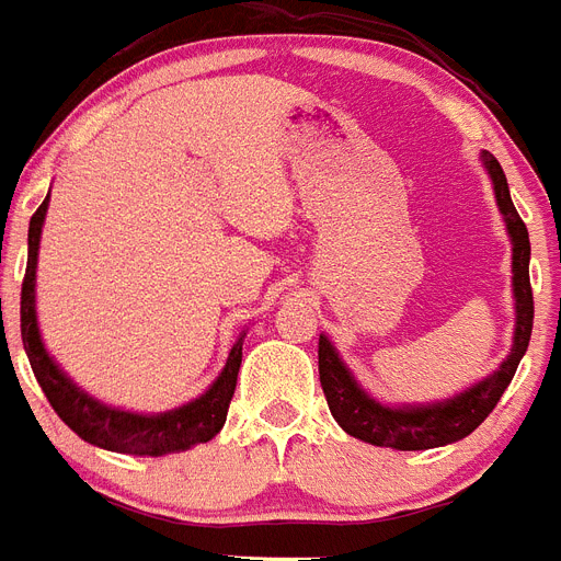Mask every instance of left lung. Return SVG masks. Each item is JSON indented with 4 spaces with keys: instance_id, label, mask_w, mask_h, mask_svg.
Masks as SVG:
<instances>
[{
    "instance_id": "8db88e82",
    "label": "left lung",
    "mask_w": 561,
    "mask_h": 561,
    "mask_svg": "<svg viewBox=\"0 0 561 561\" xmlns=\"http://www.w3.org/2000/svg\"><path fill=\"white\" fill-rule=\"evenodd\" d=\"M488 174L493 178L496 188L499 211L504 215V224L513 240V291H516V335H513V350L507 355L499 373L476 383L473 390L430 407H404L392 410L381 407L378 401L360 390L350 369L341 364L337 353L327 337H318V373H321V387L330 404V413L335 421L360 442L375 444V447H396V450H430V447H444V444L461 442L470 436L481 421L493 413L499 398L504 396L507 383L513 381L522 355L530 344V330H534V289H530V238L527 226L522 224L519 211L511 201V188L504 178L502 165L493 154H484Z\"/></svg>"
}]
</instances>
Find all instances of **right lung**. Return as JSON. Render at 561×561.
Here are the masks:
<instances>
[{
    "mask_svg": "<svg viewBox=\"0 0 561 561\" xmlns=\"http://www.w3.org/2000/svg\"><path fill=\"white\" fill-rule=\"evenodd\" d=\"M45 211H48V197L34 211L31 229H27V270L25 280H22L20 321L27 360H31V369H34L45 398L54 407V413L82 442L111 453H125V456H163V453L188 450L194 444L215 438L226 424V413H229L231 396H234L240 358H243V335L238 337V344L231 346L224 373L211 383V390H206V396H201L192 404L180 407V410L160 415H137L100 404L94 398H88L80 387H73L62 375V369L48 358L45 346H42L39 330H36L34 307L36 252H39V231Z\"/></svg>",
    "mask_w": 561,
    "mask_h": 561,
    "instance_id": "add662e5",
    "label": "right lung"
}]
</instances>
